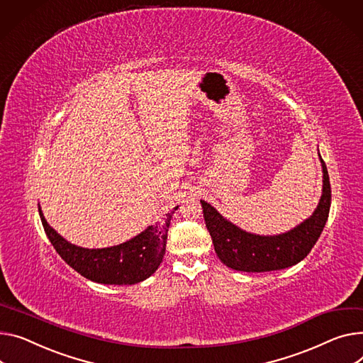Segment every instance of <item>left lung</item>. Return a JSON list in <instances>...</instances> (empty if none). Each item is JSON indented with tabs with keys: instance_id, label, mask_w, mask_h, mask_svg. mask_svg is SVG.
<instances>
[{
	"instance_id": "8db88e82",
	"label": "left lung",
	"mask_w": 363,
	"mask_h": 363,
	"mask_svg": "<svg viewBox=\"0 0 363 363\" xmlns=\"http://www.w3.org/2000/svg\"><path fill=\"white\" fill-rule=\"evenodd\" d=\"M321 166L323 196L315 211L309 219L281 235L259 236L248 233L226 220L213 206L201 200L206 226L219 259L232 270L247 273L281 270L302 261L315 245L330 213L331 186L323 159Z\"/></svg>"
}]
</instances>
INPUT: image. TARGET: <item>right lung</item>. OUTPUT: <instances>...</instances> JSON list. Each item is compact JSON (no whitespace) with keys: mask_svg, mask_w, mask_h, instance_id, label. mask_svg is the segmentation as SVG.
Here are the masks:
<instances>
[{"mask_svg":"<svg viewBox=\"0 0 363 363\" xmlns=\"http://www.w3.org/2000/svg\"><path fill=\"white\" fill-rule=\"evenodd\" d=\"M149 226L135 238L109 248L89 250L69 244L45 220L39 207V216L48 239L60 257L83 277L104 284H135L150 277L160 265L166 250L167 229L172 214Z\"/></svg>","mask_w":363,"mask_h":363,"instance_id":"right-lung-1","label":"right lung"}]
</instances>
